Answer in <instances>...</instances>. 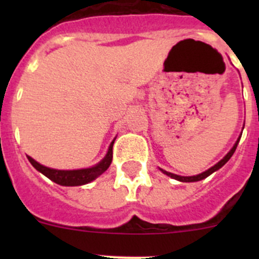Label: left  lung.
Returning a JSON list of instances; mask_svg holds the SVG:
<instances>
[{
	"mask_svg": "<svg viewBox=\"0 0 259 259\" xmlns=\"http://www.w3.org/2000/svg\"><path fill=\"white\" fill-rule=\"evenodd\" d=\"M241 137H242V135H241ZM241 137L238 138V140H237V143H236V144H234L233 148L231 149V151H229V153L227 154V155L224 156V158L222 159V160L219 161V163H217L215 165H214V166H211V168L208 169V170H205L204 173H202V174H198V176H194V177H180V176H177V174H173V173H168V171L163 170V169H161V171H163L164 174H166V176H169V177H170V178H173V179H177V180H179V182H198V180H202V179L207 178V177H209L211 173H214V171H215V170H218V169H221L222 166H223L224 164H226L227 161H228L229 159L232 158V155H233V154H234V151H236V149H237V145H238V143H239V139H241Z\"/></svg>",
	"mask_w": 259,
	"mask_h": 259,
	"instance_id": "8db88e82",
	"label": "left lung"
}]
</instances>
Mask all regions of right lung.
I'll list each match as a JSON object with an SVG mask.
<instances>
[{
  "mask_svg": "<svg viewBox=\"0 0 259 259\" xmlns=\"http://www.w3.org/2000/svg\"><path fill=\"white\" fill-rule=\"evenodd\" d=\"M113 145L114 142L109 146L108 154H106L105 158L98 165L88 169H79V170H56V169L41 165L40 163L33 160L31 156H27V159L40 173H42L44 176L48 177L49 179H51L56 184L65 185V187H76V185H83L86 183L93 182L94 179L101 176L110 166L111 160H113Z\"/></svg>",
  "mask_w": 259,
  "mask_h": 259,
  "instance_id": "obj_1",
  "label": "right lung"
}]
</instances>
